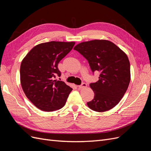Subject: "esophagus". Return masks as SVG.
I'll list each match as a JSON object with an SVG mask.
<instances>
[{
	"instance_id": "esophagus-1",
	"label": "esophagus",
	"mask_w": 151,
	"mask_h": 151,
	"mask_svg": "<svg viewBox=\"0 0 151 151\" xmlns=\"http://www.w3.org/2000/svg\"><path fill=\"white\" fill-rule=\"evenodd\" d=\"M86 87H87V84H86L85 83H83L81 85L79 86V88L80 89H84V88H86Z\"/></svg>"
}]
</instances>
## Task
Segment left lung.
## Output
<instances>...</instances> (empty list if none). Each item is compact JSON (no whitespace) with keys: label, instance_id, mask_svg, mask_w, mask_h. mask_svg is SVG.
I'll return each mask as SVG.
<instances>
[{"label":"left lung","instance_id":"obj_1","mask_svg":"<svg viewBox=\"0 0 151 151\" xmlns=\"http://www.w3.org/2000/svg\"><path fill=\"white\" fill-rule=\"evenodd\" d=\"M88 60L91 69L100 72L99 80L90 84L94 99L87 104L92 110L106 111L120 101L130 81V62L126 53L110 41L94 40L74 48Z\"/></svg>","mask_w":151,"mask_h":151}]
</instances>
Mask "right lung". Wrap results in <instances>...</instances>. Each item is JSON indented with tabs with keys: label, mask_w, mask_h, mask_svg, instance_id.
I'll list each match as a JSON object with an SVG mask.
<instances>
[{
	"label": "right lung",
	"mask_w": 151,
	"mask_h": 151,
	"mask_svg": "<svg viewBox=\"0 0 151 151\" xmlns=\"http://www.w3.org/2000/svg\"><path fill=\"white\" fill-rule=\"evenodd\" d=\"M75 42H50L36 45L22 60L20 81L26 97L36 107L53 111L65 104L72 90L55 79L61 74L58 64L69 53Z\"/></svg>",
	"instance_id": "add662e5"
}]
</instances>
